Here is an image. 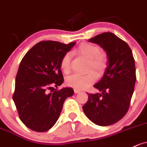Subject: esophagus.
<instances>
[{
  "mask_svg": "<svg viewBox=\"0 0 147 147\" xmlns=\"http://www.w3.org/2000/svg\"><path fill=\"white\" fill-rule=\"evenodd\" d=\"M80 92V90H78V89H74V92H75L76 94V93Z\"/></svg>",
  "mask_w": 147,
  "mask_h": 147,
  "instance_id": "esophagus-1",
  "label": "esophagus"
}]
</instances>
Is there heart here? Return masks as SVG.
I'll return each instance as SVG.
<instances>
[{
  "instance_id": "heart-1",
  "label": "heart",
  "mask_w": 147,
  "mask_h": 147,
  "mask_svg": "<svg viewBox=\"0 0 147 147\" xmlns=\"http://www.w3.org/2000/svg\"><path fill=\"white\" fill-rule=\"evenodd\" d=\"M77 52L89 59L88 70H94L96 73L90 71L86 74H73L68 77L66 82L68 86L76 89H84L97 80V74L102 76L105 73L108 67L109 56L106 52L100 50L98 46L86 42L78 45ZM71 54L67 53L62 57L60 61V68L64 74H69L71 72Z\"/></svg>"
}]
</instances>
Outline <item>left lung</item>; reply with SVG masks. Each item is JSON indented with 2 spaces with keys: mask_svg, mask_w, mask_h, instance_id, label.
<instances>
[{
  "mask_svg": "<svg viewBox=\"0 0 147 147\" xmlns=\"http://www.w3.org/2000/svg\"><path fill=\"white\" fill-rule=\"evenodd\" d=\"M89 41L107 52L109 64L102 79L94 85L102 93H88L83 109L94 123L111 125L123 118L129 109L136 81L135 59L127 42L113 33H102Z\"/></svg>",
  "mask_w": 147,
  "mask_h": 147,
  "instance_id": "obj_1",
  "label": "left lung"
}]
</instances>
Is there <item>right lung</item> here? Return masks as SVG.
<instances>
[{
    "instance_id": "1",
    "label": "right lung",
    "mask_w": 147,
    "mask_h": 147,
    "mask_svg": "<svg viewBox=\"0 0 147 147\" xmlns=\"http://www.w3.org/2000/svg\"><path fill=\"white\" fill-rule=\"evenodd\" d=\"M76 42L40 41L20 62L12 95L20 120L36 132L50 130L57 122L64 101L74 94L70 88L57 90L64 82L60 61ZM51 91H50L49 90Z\"/></svg>"
}]
</instances>
